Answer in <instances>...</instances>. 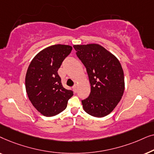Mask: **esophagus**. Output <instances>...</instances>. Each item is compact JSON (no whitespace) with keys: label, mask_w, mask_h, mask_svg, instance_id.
Returning a JSON list of instances; mask_svg holds the SVG:
<instances>
[{"label":"esophagus","mask_w":154,"mask_h":154,"mask_svg":"<svg viewBox=\"0 0 154 154\" xmlns=\"http://www.w3.org/2000/svg\"><path fill=\"white\" fill-rule=\"evenodd\" d=\"M77 89H78L77 85H74V86H73V91H74L75 92H77Z\"/></svg>","instance_id":"1"}]
</instances>
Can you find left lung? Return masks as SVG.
I'll use <instances>...</instances> for the list:
<instances>
[{"label": "left lung", "instance_id": "8db88e82", "mask_svg": "<svg viewBox=\"0 0 154 154\" xmlns=\"http://www.w3.org/2000/svg\"><path fill=\"white\" fill-rule=\"evenodd\" d=\"M89 78L91 92L82 100L84 111L94 117L109 114L121 101L125 89L124 73L116 57L97 43L74 45Z\"/></svg>", "mask_w": 154, "mask_h": 154}]
</instances>
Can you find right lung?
Returning a JSON list of instances; mask_svg holds the SVG:
<instances>
[{"mask_svg":"<svg viewBox=\"0 0 154 154\" xmlns=\"http://www.w3.org/2000/svg\"><path fill=\"white\" fill-rule=\"evenodd\" d=\"M71 50V45L62 44L45 48L33 57L27 69V95L33 106L45 116H54L64 111L73 96L71 90L62 86L57 73Z\"/></svg>","mask_w":154,"mask_h":154,"instance_id":"right-lung-1","label":"right lung"}]
</instances>
